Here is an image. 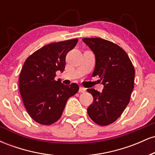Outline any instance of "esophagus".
Masks as SVG:
<instances>
[{"label":"esophagus","instance_id":"34e87169","mask_svg":"<svg viewBox=\"0 0 155 155\" xmlns=\"http://www.w3.org/2000/svg\"><path fill=\"white\" fill-rule=\"evenodd\" d=\"M79 91V92H81V93H83V92H85V91H86V89L84 88L83 87H80Z\"/></svg>","mask_w":155,"mask_h":155}]
</instances>
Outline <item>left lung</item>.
<instances>
[{"instance_id":"obj_1","label":"left lung","mask_w":155,"mask_h":155,"mask_svg":"<svg viewBox=\"0 0 155 155\" xmlns=\"http://www.w3.org/2000/svg\"><path fill=\"white\" fill-rule=\"evenodd\" d=\"M82 41L95 54L92 76H99L104 85L102 92L87 89L94 98L88 115L99 125H108L121 116L129 104L134 87V67L127 53L117 44L100 38Z\"/></svg>"}]
</instances>
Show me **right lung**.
Listing matches in <instances>:
<instances>
[{"mask_svg": "<svg viewBox=\"0 0 155 155\" xmlns=\"http://www.w3.org/2000/svg\"><path fill=\"white\" fill-rule=\"evenodd\" d=\"M78 39L51 43L28 57L19 79L25 107L33 120L44 125L54 123L61 117L69 97L79 90L77 84L65 85L54 79L56 71L63 72L67 53Z\"/></svg>", "mask_w": 155, "mask_h": 155, "instance_id": "right-lung-1", "label": "right lung"}]
</instances>
